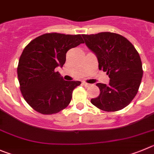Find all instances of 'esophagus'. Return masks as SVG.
I'll return each instance as SVG.
<instances>
[{"label": "esophagus", "instance_id": "esophagus-1", "mask_svg": "<svg viewBox=\"0 0 154 154\" xmlns=\"http://www.w3.org/2000/svg\"><path fill=\"white\" fill-rule=\"evenodd\" d=\"M82 85L85 87H89L90 85H91V84H89V83H87V82H83Z\"/></svg>", "mask_w": 154, "mask_h": 154}]
</instances>
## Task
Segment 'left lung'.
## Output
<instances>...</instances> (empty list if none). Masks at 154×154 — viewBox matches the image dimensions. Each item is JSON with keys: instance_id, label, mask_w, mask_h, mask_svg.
I'll return each mask as SVG.
<instances>
[{"instance_id": "obj_1", "label": "left lung", "mask_w": 154, "mask_h": 154, "mask_svg": "<svg viewBox=\"0 0 154 154\" xmlns=\"http://www.w3.org/2000/svg\"><path fill=\"white\" fill-rule=\"evenodd\" d=\"M87 47L97 56L98 69L107 72L109 84L98 83L100 94L91 104L105 111L123 109L134 99L143 77L139 53L121 35L109 32L82 35Z\"/></svg>"}]
</instances>
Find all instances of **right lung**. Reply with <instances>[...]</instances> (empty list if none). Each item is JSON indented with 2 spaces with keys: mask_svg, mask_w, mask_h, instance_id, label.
Listing matches in <instances>:
<instances>
[{
  "mask_svg": "<svg viewBox=\"0 0 154 154\" xmlns=\"http://www.w3.org/2000/svg\"><path fill=\"white\" fill-rule=\"evenodd\" d=\"M84 43L81 35L46 33L24 48L17 67L20 91L26 102L43 115L60 112L70 103L79 81H66L56 69L66 63V53Z\"/></svg>",
  "mask_w": 154,
  "mask_h": 154,
  "instance_id": "obj_1",
  "label": "right lung"
}]
</instances>
